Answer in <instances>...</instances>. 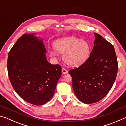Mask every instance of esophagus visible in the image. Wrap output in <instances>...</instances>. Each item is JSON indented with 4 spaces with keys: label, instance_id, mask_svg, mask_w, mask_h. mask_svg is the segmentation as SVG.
<instances>
[{
    "label": "esophagus",
    "instance_id": "1",
    "mask_svg": "<svg viewBox=\"0 0 126 126\" xmlns=\"http://www.w3.org/2000/svg\"><path fill=\"white\" fill-rule=\"evenodd\" d=\"M62 72L63 74H67V73H68V72L67 70V69H65V68H62Z\"/></svg>",
    "mask_w": 126,
    "mask_h": 126
}]
</instances>
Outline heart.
Returning <instances> with one entry per match:
<instances>
[{"label":"heart","instance_id":"b5f03b06","mask_svg":"<svg viewBox=\"0 0 126 126\" xmlns=\"http://www.w3.org/2000/svg\"><path fill=\"white\" fill-rule=\"evenodd\" d=\"M55 48H49V52L56 57L57 52L63 53V59L70 65L78 66L83 64L89 56L90 46L86 40L69 36L57 39L54 42Z\"/></svg>","mask_w":126,"mask_h":126}]
</instances>
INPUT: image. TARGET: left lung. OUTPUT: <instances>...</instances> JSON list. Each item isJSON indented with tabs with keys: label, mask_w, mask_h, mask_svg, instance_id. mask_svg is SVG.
<instances>
[{
	"label": "left lung",
	"mask_w": 126,
	"mask_h": 126,
	"mask_svg": "<svg viewBox=\"0 0 126 126\" xmlns=\"http://www.w3.org/2000/svg\"><path fill=\"white\" fill-rule=\"evenodd\" d=\"M94 34L95 39L89 57L79 67L69 71L77 97L86 104L96 103L106 96L118 72L113 46L101 35Z\"/></svg>",
	"instance_id": "8db88e82"
}]
</instances>
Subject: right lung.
<instances>
[{
  "instance_id": "1",
  "label": "right lung",
  "mask_w": 126,
  "mask_h": 126,
  "mask_svg": "<svg viewBox=\"0 0 126 126\" xmlns=\"http://www.w3.org/2000/svg\"><path fill=\"white\" fill-rule=\"evenodd\" d=\"M42 39L34 34H24L17 40L8 57V76L19 96L36 106L52 98L62 75L59 64L47 60Z\"/></svg>"
}]
</instances>
